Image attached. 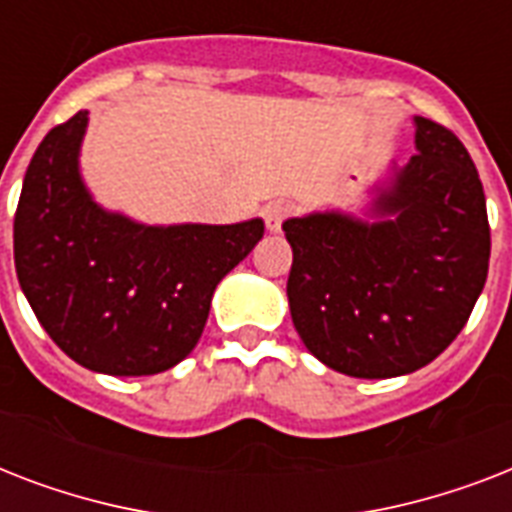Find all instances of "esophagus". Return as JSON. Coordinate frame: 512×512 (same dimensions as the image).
I'll return each instance as SVG.
<instances>
[{
	"instance_id": "1",
	"label": "esophagus",
	"mask_w": 512,
	"mask_h": 512,
	"mask_svg": "<svg viewBox=\"0 0 512 512\" xmlns=\"http://www.w3.org/2000/svg\"><path fill=\"white\" fill-rule=\"evenodd\" d=\"M289 204L287 201H271V204H265L263 209V220H265V228L271 233H279L281 231V223L289 217Z\"/></svg>"
}]
</instances>
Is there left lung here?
Here are the masks:
<instances>
[{"instance_id": "left-lung-1", "label": "left lung", "mask_w": 512, "mask_h": 512, "mask_svg": "<svg viewBox=\"0 0 512 512\" xmlns=\"http://www.w3.org/2000/svg\"><path fill=\"white\" fill-rule=\"evenodd\" d=\"M414 148L377 188L369 220L313 212L284 223L297 335L350 377L385 380L430 364L468 324L486 284L492 236L468 148L422 116Z\"/></svg>"}]
</instances>
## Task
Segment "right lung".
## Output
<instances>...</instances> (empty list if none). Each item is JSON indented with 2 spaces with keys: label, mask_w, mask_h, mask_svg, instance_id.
I'll use <instances>...</instances> for the list:
<instances>
[{
  "label": "right lung",
  "mask_w": 512,
  "mask_h": 512,
  "mask_svg": "<svg viewBox=\"0 0 512 512\" xmlns=\"http://www.w3.org/2000/svg\"><path fill=\"white\" fill-rule=\"evenodd\" d=\"M87 111L28 164L12 241L31 311L68 358L116 377L159 374L199 342L215 287L263 239L233 225H143L92 199L79 172Z\"/></svg>",
  "instance_id": "add662e5"
}]
</instances>
